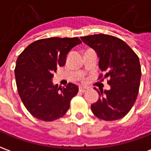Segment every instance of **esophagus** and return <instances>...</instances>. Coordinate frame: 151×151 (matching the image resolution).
Masks as SVG:
<instances>
[{
  "label": "esophagus",
  "instance_id": "obj_1",
  "mask_svg": "<svg viewBox=\"0 0 151 151\" xmlns=\"http://www.w3.org/2000/svg\"><path fill=\"white\" fill-rule=\"evenodd\" d=\"M87 91V88H86V87H83V86H80L79 87V91L82 92V93H84Z\"/></svg>",
  "mask_w": 151,
  "mask_h": 151
}]
</instances>
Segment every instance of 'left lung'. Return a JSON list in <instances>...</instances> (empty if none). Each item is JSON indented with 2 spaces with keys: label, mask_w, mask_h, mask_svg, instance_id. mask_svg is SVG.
<instances>
[{
  "label": "left lung",
  "mask_w": 151,
  "mask_h": 151,
  "mask_svg": "<svg viewBox=\"0 0 151 151\" xmlns=\"http://www.w3.org/2000/svg\"><path fill=\"white\" fill-rule=\"evenodd\" d=\"M95 50L99 58V66L108 78L110 90L100 91L98 101L91 111L101 120L111 121L126 116L134 104L139 91L141 66L139 58L124 41L112 35H93L81 37ZM103 78L100 74L99 79Z\"/></svg>",
  "instance_id": "8db88e82"
}]
</instances>
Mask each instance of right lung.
<instances>
[{"label":"right lung","mask_w":151,"mask_h":151,"mask_svg":"<svg viewBox=\"0 0 151 151\" xmlns=\"http://www.w3.org/2000/svg\"><path fill=\"white\" fill-rule=\"evenodd\" d=\"M82 41L78 37H52L35 41L18 56L14 74L18 95L28 111L39 120L52 121L69 110L78 86H54L52 79L67 54Z\"/></svg>","instance_id":"1"}]
</instances>
